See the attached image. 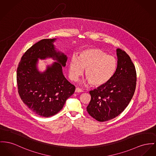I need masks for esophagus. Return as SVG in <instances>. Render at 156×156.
<instances>
[{
    "label": "esophagus",
    "mask_w": 156,
    "mask_h": 156,
    "mask_svg": "<svg viewBox=\"0 0 156 156\" xmlns=\"http://www.w3.org/2000/svg\"><path fill=\"white\" fill-rule=\"evenodd\" d=\"M75 92H77V93H80V92H82L83 90H82L81 89H80V88H79V87H77V88H76Z\"/></svg>",
    "instance_id": "1"
}]
</instances>
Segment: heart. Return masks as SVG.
<instances>
[{"label":"heart","instance_id":"b5f03b06","mask_svg":"<svg viewBox=\"0 0 156 156\" xmlns=\"http://www.w3.org/2000/svg\"><path fill=\"white\" fill-rule=\"evenodd\" d=\"M118 68L116 58L96 48H86L79 52L78 57L73 56L69 62V75L76 81L85 69L86 79L95 87L109 83L114 77Z\"/></svg>","mask_w":156,"mask_h":156}]
</instances>
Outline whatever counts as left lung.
Here are the masks:
<instances>
[{"label":"left lung","mask_w":156,"mask_h":156,"mask_svg":"<svg viewBox=\"0 0 156 156\" xmlns=\"http://www.w3.org/2000/svg\"><path fill=\"white\" fill-rule=\"evenodd\" d=\"M118 68L113 79L91 90L87 111L99 122L112 119L122 113L135 92L136 74L133 62L124 51L116 50Z\"/></svg>","instance_id":"left-lung-1"}]
</instances>
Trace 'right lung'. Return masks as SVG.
Wrapping results in <instances>:
<instances>
[{
    "label": "right lung",
    "mask_w": 156,
    "mask_h": 156,
    "mask_svg": "<svg viewBox=\"0 0 156 156\" xmlns=\"http://www.w3.org/2000/svg\"><path fill=\"white\" fill-rule=\"evenodd\" d=\"M56 38L44 39L37 42L22 55L17 69V84L23 102L35 114L43 117L57 114L66 100L75 91L62 73L67 57L56 50ZM51 58L56 62L40 72L37 67L38 59Z\"/></svg>",
    "instance_id": "right-lung-1"
}]
</instances>
